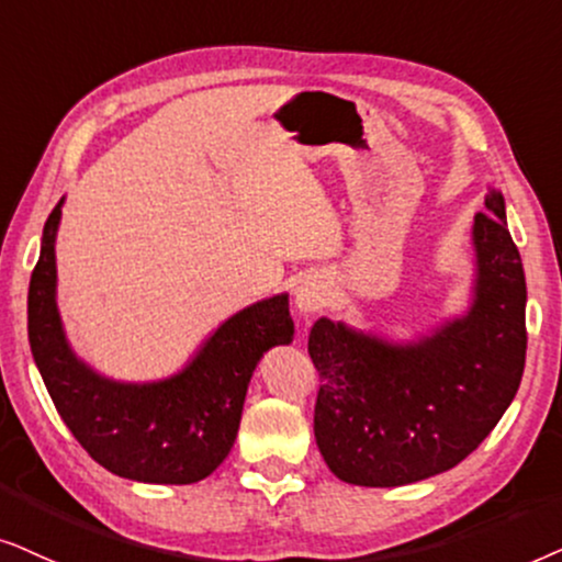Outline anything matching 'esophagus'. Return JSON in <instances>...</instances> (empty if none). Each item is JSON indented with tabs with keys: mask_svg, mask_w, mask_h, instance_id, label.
Instances as JSON below:
<instances>
[{
	"mask_svg": "<svg viewBox=\"0 0 562 562\" xmlns=\"http://www.w3.org/2000/svg\"><path fill=\"white\" fill-rule=\"evenodd\" d=\"M328 301V282L321 274H308L295 290V305L301 313H316Z\"/></svg>",
	"mask_w": 562,
	"mask_h": 562,
	"instance_id": "34e87169",
	"label": "esophagus"
}]
</instances>
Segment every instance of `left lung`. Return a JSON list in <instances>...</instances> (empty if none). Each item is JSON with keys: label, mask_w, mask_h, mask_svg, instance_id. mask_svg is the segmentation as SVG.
Segmentation results:
<instances>
[{"label": "left lung", "mask_w": 562, "mask_h": 562, "mask_svg": "<svg viewBox=\"0 0 562 562\" xmlns=\"http://www.w3.org/2000/svg\"><path fill=\"white\" fill-rule=\"evenodd\" d=\"M470 308L414 341L318 318L308 355L321 378L313 431L344 483L395 488L439 475L488 437L519 391L527 355L525 267L491 187L473 221Z\"/></svg>", "instance_id": "obj_1"}]
</instances>
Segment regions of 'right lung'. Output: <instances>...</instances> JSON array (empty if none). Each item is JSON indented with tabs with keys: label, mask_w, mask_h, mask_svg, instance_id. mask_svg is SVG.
Returning <instances> with one entry per match:
<instances>
[{
	"label": "right lung",
	"mask_w": 562,
	"mask_h": 562,
	"mask_svg": "<svg viewBox=\"0 0 562 562\" xmlns=\"http://www.w3.org/2000/svg\"><path fill=\"white\" fill-rule=\"evenodd\" d=\"M61 205L64 198L43 228L27 293L30 349L50 401L89 458L110 473L138 483L203 481L236 442L261 355L293 341L288 293L246 305L223 321L175 375L154 383L104 378L71 349L56 305Z\"/></svg>",
	"instance_id": "obj_1"
}]
</instances>
